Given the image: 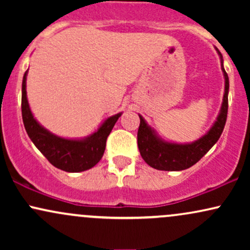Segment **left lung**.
<instances>
[{"instance_id":"1","label":"left lung","mask_w":250,"mask_h":250,"mask_svg":"<svg viewBox=\"0 0 250 250\" xmlns=\"http://www.w3.org/2000/svg\"><path fill=\"white\" fill-rule=\"evenodd\" d=\"M221 60V69L225 77V94L222 104L216 121L213 123L209 130L196 141L188 143L168 142L157 135L154 128L146 122L142 115H140V127L137 131V146L142 159L150 167L157 170L179 171L190 168L199 162L208 153L217 140L220 139L225 128L227 113H228V93L229 79L223 67V57L217 48H215Z\"/></svg>"}]
</instances>
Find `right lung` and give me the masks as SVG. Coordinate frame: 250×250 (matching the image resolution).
<instances>
[{
  "mask_svg": "<svg viewBox=\"0 0 250 250\" xmlns=\"http://www.w3.org/2000/svg\"><path fill=\"white\" fill-rule=\"evenodd\" d=\"M27 75L28 70L24 73L22 81V119L31 141L54 167L61 170L80 173L93 168L102 159L107 137L122 113L107 117L97 130L82 139H65L57 136L40 125L31 113L25 89Z\"/></svg>",
  "mask_w": 250,
  "mask_h": 250,
  "instance_id": "obj_1",
  "label": "right lung"
}]
</instances>
